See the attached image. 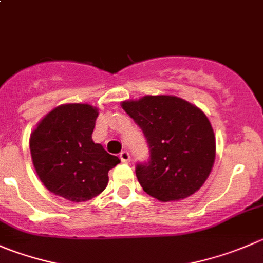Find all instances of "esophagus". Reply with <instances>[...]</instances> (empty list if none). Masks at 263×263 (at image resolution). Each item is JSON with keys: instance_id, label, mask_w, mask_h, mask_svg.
<instances>
[{"instance_id": "34e87169", "label": "esophagus", "mask_w": 263, "mask_h": 263, "mask_svg": "<svg viewBox=\"0 0 263 263\" xmlns=\"http://www.w3.org/2000/svg\"><path fill=\"white\" fill-rule=\"evenodd\" d=\"M119 158H121V160L123 163H128L129 160H131V157H129V153L127 152V150H123V152L119 154Z\"/></svg>"}]
</instances>
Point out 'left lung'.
<instances>
[{
	"label": "left lung",
	"instance_id": "obj_1",
	"mask_svg": "<svg viewBox=\"0 0 263 263\" xmlns=\"http://www.w3.org/2000/svg\"><path fill=\"white\" fill-rule=\"evenodd\" d=\"M122 108L139 124L149 146L147 162L136 165L145 193L160 202H173L199 190L216 157L215 134L207 116L171 95L123 101Z\"/></svg>",
	"mask_w": 263,
	"mask_h": 263
}]
</instances>
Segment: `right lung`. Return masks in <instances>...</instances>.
<instances>
[{"mask_svg":"<svg viewBox=\"0 0 263 263\" xmlns=\"http://www.w3.org/2000/svg\"><path fill=\"white\" fill-rule=\"evenodd\" d=\"M99 110L88 104L52 109L30 135L33 165L41 182L55 195L86 202L108 185V172L121 160L92 141Z\"/></svg>","mask_w":263,"mask_h":263,"instance_id":"add662e5","label":"right lung"}]
</instances>
